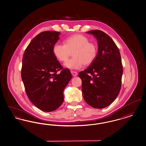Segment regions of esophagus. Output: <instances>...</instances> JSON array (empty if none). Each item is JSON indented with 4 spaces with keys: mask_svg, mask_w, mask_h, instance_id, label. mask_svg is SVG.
<instances>
[{
    "mask_svg": "<svg viewBox=\"0 0 146 146\" xmlns=\"http://www.w3.org/2000/svg\"><path fill=\"white\" fill-rule=\"evenodd\" d=\"M71 73L73 76H78V73L75 71H71Z\"/></svg>",
    "mask_w": 146,
    "mask_h": 146,
    "instance_id": "34e87169",
    "label": "esophagus"
}]
</instances>
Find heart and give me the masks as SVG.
<instances>
[{
    "label": "heart",
    "mask_w": 146,
    "mask_h": 146,
    "mask_svg": "<svg viewBox=\"0 0 146 146\" xmlns=\"http://www.w3.org/2000/svg\"><path fill=\"white\" fill-rule=\"evenodd\" d=\"M89 41L83 35H73L64 40V45L56 43L52 51L56 58L61 62H66L73 52V58L65 63L64 66L70 70H78L83 64L90 65L97 56V45Z\"/></svg>",
    "instance_id": "obj_1"
}]
</instances>
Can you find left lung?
Here are the masks:
<instances>
[{"label":"left lung","mask_w":146,"mask_h":146,"mask_svg":"<svg viewBox=\"0 0 146 146\" xmlns=\"http://www.w3.org/2000/svg\"><path fill=\"white\" fill-rule=\"evenodd\" d=\"M97 40V56L79 77L82 81L84 99L90 106L104 108L115 100L121 86L123 66L117 46L111 38L100 30L87 32Z\"/></svg>","instance_id":"8db88e82"}]
</instances>
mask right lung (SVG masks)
I'll list each match as a JSON object with an SVG mask.
<instances>
[{
	"label": "right lung",
	"mask_w": 146,
	"mask_h": 146,
	"mask_svg": "<svg viewBox=\"0 0 146 146\" xmlns=\"http://www.w3.org/2000/svg\"><path fill=\"white\" fill-rule=\"evenodd\" d=\"M60 34L55 31L38 34L29 44L22 58L21 77L27 95L35 106L46 112L62 104L63 90L72 79L70 70L63 68L52 51Z\"/></svg>",
	"instance_id": "right-lung-1"
}]
</instances>
